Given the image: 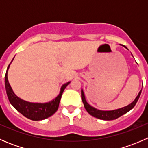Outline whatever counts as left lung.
Instances as JSON below:
<instances>
[{
	"instance_id": "left-lung-1",
	"label": "left lung",
	"mask_w": 148,
	"mask_h": 148,
	"mask_svg": "<svg viewBox=\"0 0 148 148\" xmlns=\"http://www.w3.org/2000/svg\"><path fill=\"white\" fill-rule=\"evenodd\" d=\"M141 92L142 90L139 92L138 95L137 96V97L135 98V100L131 103V104H130L129 105L126 106V107H122V108L118 109V110H112V111H102V110H97V109L94 108L93 107L89 105V104L86 102V99H85V97L82 90V102L84 103L85 109H86V110L87 111V112L89 113V114H91V115L93 116V117H96V118L100 119V120H112L118 118V117H120L122 115H123V114H125V113L128 112L130 110H132V109L135 106L137 102L138 101L139 97H140V95H141Z\"/></svg>"
}]
</instances>
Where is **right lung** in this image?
<instances>
[{"label":"right lung","instance_id":"1","mask_svg":"<svg viewBox=\"0 0 148 148\" xmlns=\"http://www.w3.org/2000/svg\"><path fill=\"white\" fill-rule=\"evenodd\" d=\"M10 64L8 65V68H7V71L5 75V86L8 100H9L10 104L15 107V109L20 113H21L24 117L34 121L44 120V119L48 118V117H51L52 114H54L59 108V102H60L61 98H62V93H63L64 90L66 87L67 85L70 83V82L65 84L62 86L60 94L58 95L56 99L52 100L51 102L44 103V104L28 102L18 97L12 90L11 86L8 82V76H7Z\"/></svg>","mask_w":148,"mask_h":148}]
</instances>
